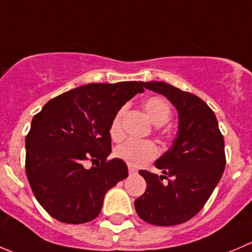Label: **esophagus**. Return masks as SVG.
Returning <instances> with one entry per match:
<instances>
[{
    "label": "esophagus",
    "mask_w": 252,
    "mask_h": 252,
    "mask_svg": "<svg viewBox=\"0 0 252 252\" xmlns=\"http://www.w3.org/2000/svg\"><path fill=\"white\" fill-rule=\"evenodd\" d=\"M128 171H129V173H130V175H135V173L138 172V171H136L135 168H134V167H131V166H129V167H128Z\"/></svg>",
    "instance_id": "esophagus-1"
}]
</instances>
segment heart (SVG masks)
Returning a JSON list of instances; mask_svg holds the SVG:
<instances>
[{
  "label": "heart",
  "mask_w": 252,
  "mask_h": 252,
  "mask_svg": "<svg viewBox=\"0 0 252 252\" xmlns=\"http://www.w3.org/2000/svg\"><path fill=\"white\" fill-rule=\"evenodd\" d=\"M144 108L156 126L165 124L170 119L171 113H172L168 101L161 96L149 97L144 102ZM122 118H123V109L117 112V114L112 119L111 126H109V135L113 140H119L123 136ZM114 155L121 160L126 161L128 165L133 166V167H139V166L145 165L149 161L156 158V156L158 155V149L153 141L129 139L117 146L114 150Z\"/></svg>",
  "instance_id": "b5f03b06"
}]
</instances>
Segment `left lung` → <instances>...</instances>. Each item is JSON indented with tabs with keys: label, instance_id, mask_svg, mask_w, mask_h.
Here are the masks:
<instances>
[{
	"label": "left lung",
	"instance_id": "8db88e82",
	"mask_svg": "<svg viewBox=\"0 0 252 252\" xmlns=\"http://www.w3.org/2000/svg\"><path fill=\"white\" fill-rule=\"evenodd\" d=\"M143 86L170 99L180 124L171 149L155 162L163 175L139 171L146 191L134 206L146 223L177 225L202 211L221 178L226 162L224 138L214 112L198 96L166 82H143Z\"/></svg>",
	"mask_w": 252,
	"mask_h": 252
}]
</instances>
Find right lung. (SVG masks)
<instances>
[{
	"instance_id": "obj_1",
	"label": "right lung",
	"mask_w": 252,
	"mask_h": 252,
	"mask_svg": "<svg viewBox=\"0 0 252 252\" xmlns=\"http://www.w3.org/2000/svg\"><path fill=\"white\" fill-rule=\"evenodd\" d=\"M143 82L89 84L50 99L33 117L26 136V173L40 206L56 220L91 221L104 194L128 177L126 163L108 160L109 126ZM86 160L100 162L87 170Z\"/></svg>"
}]
</instances>
